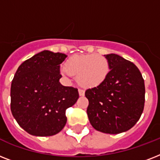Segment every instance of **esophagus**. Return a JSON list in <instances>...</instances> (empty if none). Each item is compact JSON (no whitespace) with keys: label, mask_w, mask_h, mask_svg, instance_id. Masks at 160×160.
<instances>
[{"label":"esophagus","mask_w":160,"mask_h":160,"mask_svg":"<svg viewBox=\"0 0 160 160\" xmlns=\"http://www.w3.org/2000/svg\"><path fill=\"white\" fill-rule=\"evenodd\" d=\"M79 95H80V96L85 95V91H84L83 90H81V89H79Z\"/></svg>","instance_id":"esophagus-1"}]
</instances>
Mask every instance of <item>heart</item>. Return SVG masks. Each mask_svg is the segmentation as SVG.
Listing matches in <instances>:
<instances>
[{
  "instance_id": "obj_1",
  "label": "heart",
  "mask_w": 160,
  "mask_h": 160,
  "mask_svg": "<svg viewBox=\"0 0 160 160\" xmlns=\"http://www.w3.org/2000/svg\"><path fill=\"white\" fill-rule=\"evenodd\" d=\"M109 72L108 60L96 54L74 55L67 61L66 67L61 68L63 75H75L77 82L85 88L96 87L102 84Z\"/></svg>"
}]
</instances>
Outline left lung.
Returning <instances> with one entry per match:
<instances>
[{"label":"left lung","instance_id":"1","mask_svg":"<svg viewBox=\"0 0 160 160\" xmlns=\"http://www.w3.org/2000/svg\"><path fill=\"white\" fill-rule=\"evenodd\" d=\"M109 75L102 84L85 90L87 114L94 129L116 134L129 130L141 116L145 88L137 66L116 54L105 55Z\"/></svg>","mask_w":160,"mask_h":160}]
</instances>
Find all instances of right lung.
<instances>
[{"mask_svg": "<svg viewBox=\"0 0 160 160\" xmlns=\"http://www.w3.org/2000/svg\"><path fill=\"white\" fill-rule=\"evenodd\" d=\"M65 54L43 51L24 61L11 87V109L19 125L31 135L51 136L65 127V109L79 98L76 88L60 84Z\"/></svg>", "mask_w": 160, "mask_h": 160, "instance_id": "1", "label": "right lung"}]
</instances>
